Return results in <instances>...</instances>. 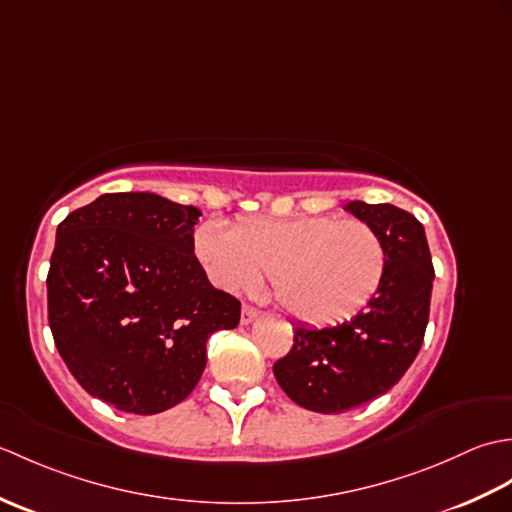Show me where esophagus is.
<instances>
[{
  "label": "esophagus",
  "instance_id": "1",
  "mask_svg": "<svg viewBox=\"0 0 512 512\" xmlns=\"http://www.w3.org/2000/svg\"><path fill=\"white\" fill-rule=\"evenodd\" d=\"M259 314H262V312H259L257 308L244 306V308H242V319H239V321H242V325H248V323H253V321L259 317Z\"/></svg>",
  "mask_w": 512,
  "mask_h": 512
}]
</instances>
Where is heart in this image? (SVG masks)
<instances>
[{
    "label": "heart",
    "mask_w": 512,
    "mask_h": 512,
    "mask_svg": "<svg viewBox=\"0 0 512 512\" xmlns=\"http://www.w3.org/2000/svg\"><path fill=\"white\" fill-rule=\"evenodd\" d=\"M206 277L239 295L268 273L279 306L310 325L352 319L374 299L387 270V246L372 224L336 217L239 215L231 228L209 220L193 235Z\"/></svg>",
    "instance_id": "heart-1"
}]
</instances>
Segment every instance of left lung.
Here are the masks:
<instances>
[{"instance_id":"8db88e82","label":"left lung","mask_w":512,"mask_h":512,"mask_svg":"<svg viewBox=\"0 0 512 512\" xmlns=\"http://www.w3.org/2000/svg\"><path fill=\"white\" fill-rule=\"evenodd\" d=\"M387 246L374 299L332 328L295 325L290 352L273 365L279 387L299 407L341 413L383 396L418 356L429 321L433 264L422 224L394 204L350 202Z\"/></svg>"}]
</instances>
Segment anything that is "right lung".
<instances>
[{
    "label": "right lung",
    "instance_id": "obj_1",
    "mask_svg": "<svg viewBox=\"0 0 512 512\" xmlns=\"http://www.w3.org/2000/svg\"><path fill=\"white\" fill-rule=\"evenodd\" d=\"M200 209L156 193H105L57 228L48 270L54 345L90 396L151 416L187 398L206 341L239 323L193 253Z\"/></svg>",
    "mask_w": 512,
    "mask_h": 512
}]
</instances>
